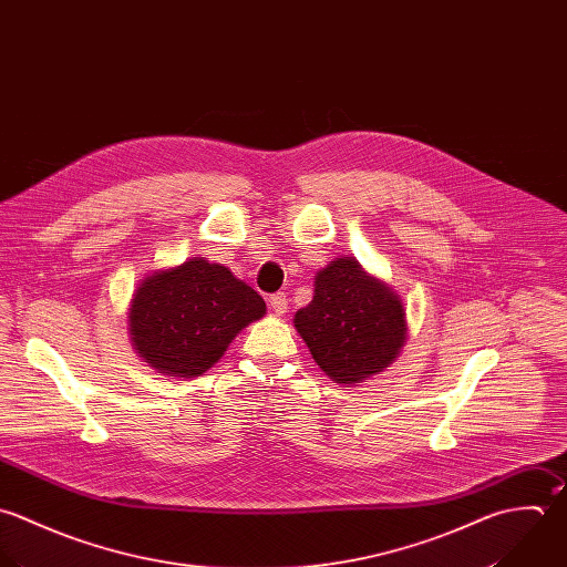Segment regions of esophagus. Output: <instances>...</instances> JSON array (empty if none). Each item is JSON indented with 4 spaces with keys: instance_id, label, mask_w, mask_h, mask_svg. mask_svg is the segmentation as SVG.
Segmentation results:
<instances>
[{
    "instance_id": "esophagus-1",
    "label": "esophagus",
    "mask_w": 567,
    "mask_h": 567,
    "mask_svg": "<svg viewBox=\"0 0 567 567\" xmlns=\"http://www.w3.org/2000/svg\"><path fill=\"white\" fill-rule=\"evenodd\" d=\"M268 303H270L272 312H277V315H284V312L288 310V297H286L284 292H275V295H270Z\"/></svg>"
}]
</instances>
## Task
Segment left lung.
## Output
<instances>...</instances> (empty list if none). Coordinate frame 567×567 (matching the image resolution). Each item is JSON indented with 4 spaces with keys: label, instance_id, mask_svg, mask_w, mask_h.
<instances>
[{
    "label": "left lung",
    "instance_id": "8db88e82",
    "mask_svg": "<svg viewBox=\"0 0 567 567\" xmlns=\"http://www.w3.org/2000/svg\"><path fill=\"white\" fill-rule=\"evenodd\" d=\"M295 328L319 368L346 384L393 363L406 334L400 299L350 257L317 275L315 297L295 315Z\"/></svg>",
    "mask_w": 567,
    "mask_h": 567
}]
</instances>
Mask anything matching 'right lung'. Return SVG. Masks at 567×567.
Returning a JSON list of instances; mask_svg holds the SVG:
<instances>
[{"mask_svg":"<svg viewBox=\"0 0 567 567\" xmlns=\"http://www.w3.org/2000/svg\"><path fill=\"white\" fill-rule=\"evenodd\" d=\"M266 315L264 299L228 268L193 257L147 277L132 301L130 332L161 374L193 378L221 359L241 328Z\"/></svg>","mask_w":567,"mask_h":567,"instance_id":"right-lung-1","label":"right lung"}]
</instances>
